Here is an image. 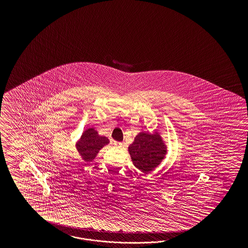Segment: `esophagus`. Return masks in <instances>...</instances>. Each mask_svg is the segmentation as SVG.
<instances>
[{"mask_svg": "<svg viewBox=\"0 0 248 248\" xmlns=\"http://www.w3.org/2000/svg\"><path fill=\"white\" fill-rule=\"evenodd\" d=\"M113 144H114V146H116L118 148H121L123 146V143H120V142H114Z\"/></svg>", "mask_w": 248, "mask_h": 248, "instance_id": "1", "label": "esophagus"}]
</instances>
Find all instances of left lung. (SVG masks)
<instances>
[{
  "mask_svg": "<svg viewBox=\"0 0 248 248\" xmlns=\"http://www.w3.org/2000/svg\"><path fill=\"white\" fill-rule=\"evenodd\" d=\"M128 151L135 167L143 173L153 171L166 155L165 143L158 133L138 134Z\"/></svg>",
  "mask_w": 248,
  "mask_h": 248,
  "instance_id": "left-lung-1",
  "label": "left lung"
}]
</instances>
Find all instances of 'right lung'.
I'll return each instance as SVG.
<instances>
[{"label":"right lung","instance_id":"obj_1","mask_svg":"<svg viewBox=\"0 0 248 248\" xmlns=\"http://www.w3.org/2000/svg\"><path fill=\"white\" fill-rule=\"evenodd\" d=\"M108 143L106 137L98 135L93 128H89L83 132L80 141L76 143V148L84 161L92 162L101 148Z\"/></svg>","mask_w":248,"mask_h":248}]
</instances>
